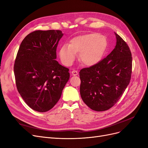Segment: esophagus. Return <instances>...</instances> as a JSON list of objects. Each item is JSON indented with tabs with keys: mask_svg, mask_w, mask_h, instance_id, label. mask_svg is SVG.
Masks as SVG:
<instances>
[{
	"mask_svg": "<svg viewBox=\"0 0 148 148\" xmlns=\"http://www.w3.org/2000/svg\"><path fill=\"white\" fill-rule=\"evenodd\" d=\"M71 74L73 75H78V72H77V71L73 70L71 71Z\"/></svg>",
	"mask_w": 148,
	"mask_h": 148,
	"instance_id": "obj_1",
	"label": "esophagus"
}]
</instances>
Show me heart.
<instances>
[{
	"mask_svg": "<svg viewBox=\"0 0 148 148\" xmlns=\"http://www.w3.org/2000/svg\"><path fill=\"white\" fill-rule=\"evenodd\" d=\"M108 45L106 38L99 33H91L76 37L70 45H63L59 51V57L65 65L69 66L80 53V61L86 66L97 64L103 56Z\"/></svg>",
	"mask_w": 148,
	"mask_h": 148,
	"instance_id": "b5f03b06",
	"label": "heart"
}]
</instances>
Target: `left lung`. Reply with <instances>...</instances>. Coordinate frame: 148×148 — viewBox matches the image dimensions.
<instances>
[{
	"label": "left lung",
	"instance_id": "1",
	"mask_svg": "<svg viewBox=\"0 0 148 148\" xmlns=\"http://www.w3.org/2000/svg\"><path fill=\"white\" fill-rule=\"evenodd\" d=\"M116 45L97 64L80 70V92L85 103L95 111L112 108L130 82L132 54L127 44L115 33Z\"/></svg>",
	"mask_w": 148,
	"mask_h": 148
}]
</instances>
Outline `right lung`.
I'll list each match as a JSON object with an SVG mask.
<instances>
[{"label": "right lung", "mask_w": 148, "mask_h": 148, "mask_svg": "<svg viewBox=\"0 0 148 148\" xmlns=\"http://www.w3.org/2000/svg\"><path fill=\"white\" fill-rule=\"evenodd\" d=\"M63 35L60 30L34 31L25 37L18 50L14 65L17 89L34 111L52 109L69 79V69L56 60Z\"/></svg>", "instance_id": "obj_1"}]
</instances>
